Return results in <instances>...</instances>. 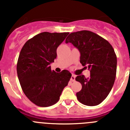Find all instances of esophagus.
<instances>
[{
    "label": "esophagus",
    "mask_w": 130,
    "mask_h": 130,
    "mask_svg": "<svg viewBox=\"0 0 130 130\" xmlns=\"http://www.w3.org/2000/svg\"><path fill=\"white\" fill-rule=\"evenodd\" d=\"M70 80H71V81H72V82H73V81H75V75H73V74H72V77H71Z\"/></svg>",
    "instance_id": "obj_1"
}]
</instances>
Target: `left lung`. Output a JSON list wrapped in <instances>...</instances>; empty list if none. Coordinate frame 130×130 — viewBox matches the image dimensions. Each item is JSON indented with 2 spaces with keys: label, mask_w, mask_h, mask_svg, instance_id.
I'll list each match as a JSON object with an SVG mask.
<instances>
[{
  "label": "left lung",
  "mask_w": 130,
  "mask_h": 130,
  "mask_svg": "<svg viewBox=\"0 0 130 130\" xmlns=\"http://www.w3.org/2000/svg\"><path fill=\"white\" fill-rule=\"evenodd\" d=\"M68 42L77 48L80 62L90 72L88 78L84 75L75 78L82 85L77 98L88 106L99 105L109 94L115 80L117 59L114 49L108 41L88 30L71 33L66 39Z\"/></svg>",
  "instance_id": "8db88e82"
}]
</instances>
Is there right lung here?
Instances as JSON below:
<instances>
[{
    "mask_svg": "<svg viewBox=\"0 0 130 130\" xmlns=\"http://www.w3.org/2000/svg\"><path fill=\"white\" fill-rule=\"evenodd\" d=\"M69 32H43L24 44L18 58L17 73L24 94L33 104L49 107L59 100L72 74L64 70H51L50 64L57 58V49Z\"/></svg>",
    "mask_w": 130,
    "mask_h": 130,
    "instance_id": "obj_1",
    "label": "right lung"
}]
</instances>
